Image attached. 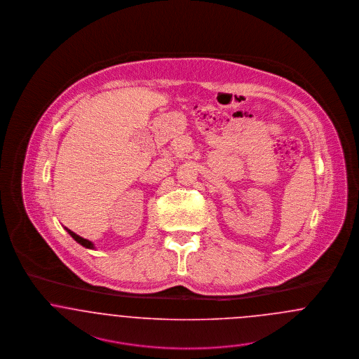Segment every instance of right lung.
Returning <instances> with one entry per match:
<instances>
[{
	"label": "right lung",
	"mask_w": 359,
	"mask_h": 359,
	"mask_svg": "<svg viewBox=\"0 0 359 359\" xmlns=\"http://www.w3.org/2000/svg\"><path fill=\"white\" fill-rule=\"evenodd\" d=\"M69 233H70V236L76 241V242H78L79 245H83V247H86V248H95V245L90 242V241H88V239H83V238H81L79 235H76V232H73L72 229H67V228H65Z\"/></svg>",
	"instance_id": "right-lung-1"
}]
</instances>
